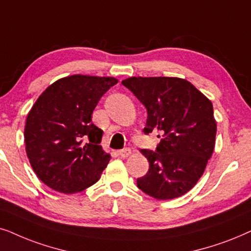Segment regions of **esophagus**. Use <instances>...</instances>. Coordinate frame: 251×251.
Returning a JSON list of instances; mask_svg holds the SVG:
<instances>
[{
	"instance_id": "obj_1",
	"label": "esophagus",
	"mask_w": 251,
	"mask_h": 251,
	"mask_svg": "<svg viewBox=\"0 0 251 251\" xmlns=\"http://www.w3.org/2000/svg\"><path fill=\"white\" fill-rule=\"evenodd\" d=\"M131 149L129 148H125V149H123V150H119V156L120 157H123V158H125V157H128L129 155H131Z\"/></svg>"
}]
</instances>
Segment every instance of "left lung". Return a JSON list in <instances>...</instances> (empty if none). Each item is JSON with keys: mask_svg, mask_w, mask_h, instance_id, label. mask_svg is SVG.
<instances>
[{"mask_svg": "<svg viewBox=\"0 0 251 251\" xmlns=\"http://www.w3.org/2000/svg\"><path fill=\"white\" fill-rule=\"evenodd\" d=\"M122 83L146 106L143 132L158 133L155 151L141 150L149 170L136 183L157 200L189 192L204 172L215 148L217 123L210 100L186 79L131 76Z\"/></svg>", "mask_w": 251, "mask_h": 251, "instance_id": "8db88e82", "label": "left lung"}]
</instances>
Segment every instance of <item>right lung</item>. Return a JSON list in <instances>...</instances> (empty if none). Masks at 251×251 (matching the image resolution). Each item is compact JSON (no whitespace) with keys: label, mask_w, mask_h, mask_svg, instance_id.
Returning <instances> with one entry per match:
<instances>
[{"label":"right lung","mask_w":251,"mask_h":251,"mask_svg":"<svg viewBox=\"0 0 251 251\" xmlns=\"http://www.w3.org/2000/svg\"><path fill=\"white\" fill-rule=\"evenodd\" d=\"M117 82L113 76H65L47 87L29 110L26 153L51 189L73 194L98 182L111 156L100 146L103 131L92 123V113Z\"/></svg>","instance_id":"1"}]
</instances>
